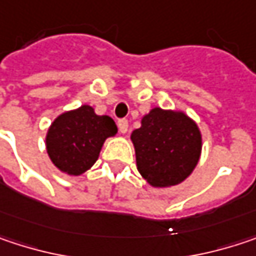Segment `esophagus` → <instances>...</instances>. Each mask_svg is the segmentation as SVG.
<instances>
[{"instance_id":"34e87169","label":"esophagus","mask_w":256,"mask_h":256,"mask_svg":"<svg viewBox=\"0 0 256 256\" xmlns=\"http://www.w3.org/2000/svg\"><path fill=\"white\" fill-rule=\"evenodd\" d=\"M117 126H118V130H120L122 133H126L128 128V122L126 118H120V120L117 122Z\"/></svg>"}]
</instances>
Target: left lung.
Here are the masks:
<instances>
[{
    "mask_svg": "<svg viewBox=\"0 0 256 256\" xmlns=\"http://www.w3.org/2000/svg\"><path fill=\"white\" fill-rule=\"evenodd\" d=\"M136 164L142 177L155 188L182 183L196 167L202 139L186 114L154 108L132 133Z\"/></svg>",
    "mask_w": 256,
    "mask_h": 256,
    "instance_id": "8db88e82",
    "label": "left lung"
}]
</instances>
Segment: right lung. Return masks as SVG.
<instances>
[{
	"label": "right lung",
	"instance_id": "right-lung-1",
	"mask_svg": "<svg viewBox=\"0 0 256 256\" xmlns=\"http://www.w3.org/2000/svg\"><path fill=\"white\" fill-rule=\"evenodd\" d=\"M116 133L111 117L96 116L92 106L82 105L54 120L46 134V151L57 168L79 176L95 164L105 139Z\"/></svg>",
	"mask_w": 256,
	"mask_h": 256
}]
</instances>
